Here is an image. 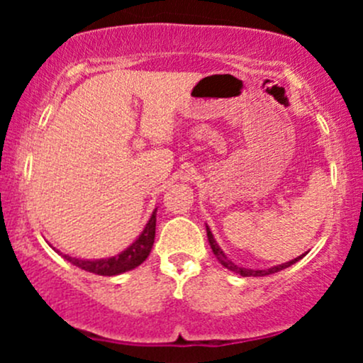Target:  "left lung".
<instances>
[{
    "mask_svg": "<svg viewBox=\"0 0 363 363\" xmlns=\"http://www.w3.org/2000/svg\"><path fill=\"white\" fill-rule=\"evenodd\" d=\"M206 234H208V240H210V245H211V251H213V254L216 257H218V261L222 262V264L225 266V268H228L230 272H235L239 273L240 277H266V274H273V273H278L281 272V269L289 268V266L294 264V262H297L298 259H301L302 256H298L297 259H291L289 262H283V264H278V266H273V268L269 269H247V268H240V266H237L232 262L230 259H227V256H225L222 249H220V245L216 244V240L213 239V234L210 232V228L206 227Z\"/></svg>",
    "mask_w": 363,
    "mask_h": 363,
    "instance_id": "1",
    "label": "left lung"
}]
</instances>
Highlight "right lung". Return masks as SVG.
<instances>
[{
  "label": "right lung",
  "instance_id": "1",
  "mask_svg": "<svg viewBox=\"0 0 363 363\" xmlns=\"http://www.w3.org/2000/svg\"><path fill=\"white\" fill-rule=\"evenodd\" d=\"M155 223H157V210L153 211L152 218L148 220L147 227L141 232V235L135 240L126 251H123L118 256L107 257V259H97V261H85L77 259V257L62 254L66 261L72 264L78 266V268L85 269V272L101 274V277H114V274L129 272V269L136 268L141 262L148 257L150 251L153 247V240H155Z\"/></svg>",
  "mask_w": 363,
  "mask_h": 363
}]
</instances>
